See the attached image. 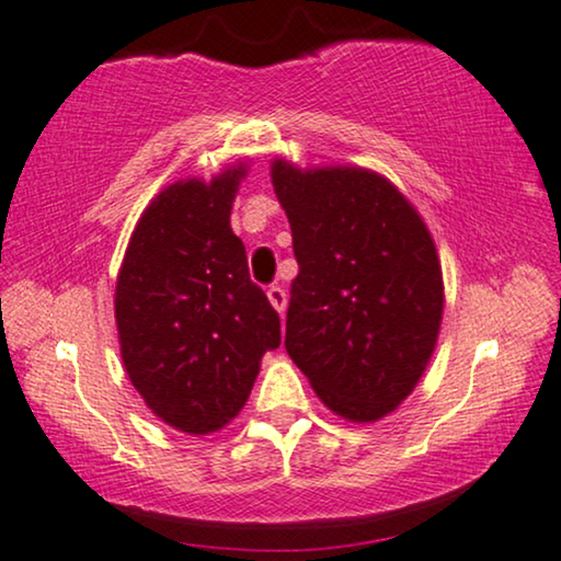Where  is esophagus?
I'll list each match as a JSON object with an SVG mask.
<instances>
[{
  "mask_svg": "<svg viewBox=\"0 0 561 561\" xmlns=\"http://www.w3.org/2000/svg\"><path fill=\"white\" fill-rule=\"evenodd\" d=\"M268 302H272L274 305V310H276V313H285V308H287V293H285V289H282L279 285H274V287H268Z\"/></svg>",
  "mask_w": 561,
  "mask_h": 561,
  "instance_id": "34e87169",
  "label": "esophagus"
}]
</instances>
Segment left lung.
I'll list each match as a JSON object with an SVG mask.
<instances>
[{
	"instance_id": "8db88e82",
	"label": "left lung",
	"mask_w": 561,
	"mask_h": 561,
	"mask_svg": "<svg viewBox=\"0 0 561 561\" xmlns=\"http://www.w3.org/2000/svg\"><path fill=\"white\" fill-rule=\"evenodd\" d=\"M300 274L285 346L333 414L378 422L414 391L443 323V268L427 225L367 168L272 162Z\"/></svg>"
}]
</instances>
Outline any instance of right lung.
<instances>
[{
    "mask_svg": "<svg viewBox=\"0 0 561 561\" xmlns=\"http://www.w3.org/2000/svg\"><path fill=\"white\" fill-rule=\"evenodd\" d=\"M245 162L211 181L170 183L141 211L116 279L122 359L152 414L209 435L245 407L279 316L248 276L230 228Z\"/></svg>",
    "mask_w": 561,
    "mask_h": 561,
    "instance_id": "1",
    "label": "right lung"
}]
</instances>
